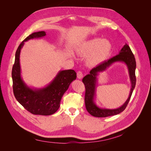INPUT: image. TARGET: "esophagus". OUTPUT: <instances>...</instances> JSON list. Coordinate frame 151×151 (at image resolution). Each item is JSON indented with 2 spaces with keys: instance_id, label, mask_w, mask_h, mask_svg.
<instances>
[{
  "instance_id": "34e87169",
  "label": "esophagus",
  "mask_w": 151,
  "mask_h": 151,
  "mask_svg": "<svg viewBox=\"0 0 151 151\" xmlns=\"http://www.w3.org/2000/svg\"><path fill=\"white\" fill-rule=\"evenodd\" d=\"M77 77L78 79H81L83 77V74L82 73V71H79L77 72Z\"/></svg>"
}]
</instances>
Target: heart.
Returning a JSON list of instances; mask_svg holds the SVG:
<instances>
[{"label":"heart","instance_id":"1","mask_svg":"<svg viewBox=\"0 0 151 151\" xmlns=\"http://www.w3.org/2000/svg\"><path fill=\"white\" fill-rule=\"evenodd\" d=\"M76 51L81 56H87V65L96 67L108 59L112 51V45L107 40L93 38L80 44Z\"/></svg>","mask_w":151,"mask_h":151}]
</instances>
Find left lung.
Returning a JSON list of instances; mask_svg holds the SVG:
<instances>
[{"instance_id":"obj_1","label":"left lung","mask_w":151,"mask_h":151,"mask_svg":"<svg viewBox=\"0 0 151 151\" xmlns=\"http://www.w3.org/2000/svg\"><path fill=\"white\" fill-rule=\"evenodd\" d=\"M116 61L124 62L128 67L130 78L131 81L132 88L128 99L124 104L121 107L116 109H100L98 107L93 101L94 96L95 93V88L96 83V76L99 73L104 70L112 63ZM136 61L134 55L127 44H125L119 53L116 56L105 61L99 66L94 67L90 71V73L85 76L83 79V82L84 84L86 92H85V105L86 109L90 114L94 117H106L108 116H114L121 113L126 108L130 99L131 98L132 92L136 85Z\"/></svg>"}]
</instances>
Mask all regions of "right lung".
Returning a JSON list of instances; mask_svg holds the SVG:
<instances>
[{
  "label": "right lung",
  "instance_id": "obj_1",
  "mask_svg": "<svg viewBox=\"0 0 151 151\" xmlns=\"http://www.w3.org/2000/svg\"><path fill=\"white\" fill-rule=\"evenodd\" d=\"M45 35L44 31L37 32L30 34L22 42L15 54L12 75L14 96L19 104L32 114L48 116L55 113L59 109L63 95L70 83L76 80V73L73 70L60 71L52 81L42 89L30 88L24 82L21 76V49L29 40Z\"/></svg>",
  "mask_w": 151,
  "mask_h": 151
}]
</instances>
